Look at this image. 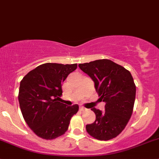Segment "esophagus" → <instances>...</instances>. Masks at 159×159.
<instances>
[{"mask_svg":"<svg viewBox=\"0 0 159 159\" xmlns=\"http://www.w3.org/2000/svg\"><path fill=\"white\" fill-rule=\"evenodd\" d=\"M84 110H86V108H84V107H83V106L80 107V111H84Z\"/></svg>","mask_w":159,"mask_h":159,"instance_id":"esophagus-1","label":"esophagus"}]
</instances>
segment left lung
I'll return each mask as SVG.
<instances>
[{"label": "left lung", "instance_id": "8db88e82", "mask_svg": "<svg viewBox=\"0 0 159 159\" xmlns=\"http://www.w3.org/2000/svg\"><path fill=\"white\" fill-rule=\"evenodd\" d=\"M80 69L89 75L105 111L92 108L96 119L87 125L88 133L94 139L108 141L117 137L127 125L132 115L136 87L129 70L108 59L79 64Z\"/></svg>", "mask_w": 159, "mask_h": 159}]
</instances>
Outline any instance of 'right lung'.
<instances>
[{
    "mask_svg": "<svg viewBox=\"0 0 159 159\" xmlns=\"http://www.w3.org/2000/svg\"><path fill=\"white\" fill-rule=\"evenodd\" d=\"M77 64L45 63L30 70L20 83L18 101L25 121L38 137L51 140L65 133L78 105L58 102L61 84Z\"/></svg>",
    "mask_w": 159,
    "mask_h": 159,
    "instance_id": "right-lung-1",
    "label": "right lung"
}]
</instances>
